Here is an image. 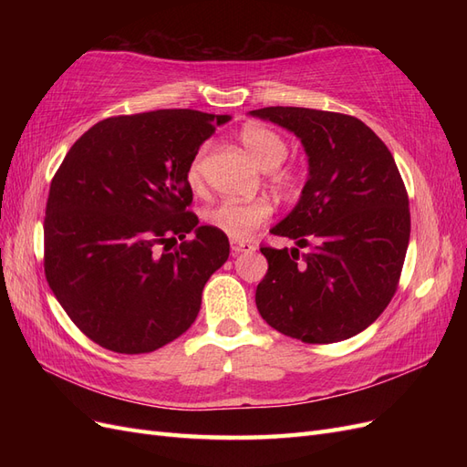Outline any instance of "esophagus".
<instances>
[{
    "label": "esophagus",
    "mask_w": 467,
    "mask_h": 467,
    "mask_svg": "<svg viewBox=\"0 0 467 467\" xmlns=\"http://www.w3.org/2000/svg\"><path fill=\"white\" fill-rule=\"evenodd\" d=\"M230 247H232V255H237V253L255 251V245H253L251 242H244V239H232Z\"/></svg>",
    "instance_id": "1"
}]
</instances>
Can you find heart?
Masks as SVG:
<instances>
[{
	"label": "heart",
	"mask_w": 467,
	"mask_h": 467,
	"mask_svg": "<svg viewBox=\"0 0 467 467\" xmlns=\"http://www.w3.org/2000/svg\"><path fill=\"white\" fill-rule=\"evenodd\" d=\"M239 138H242V144L251 155V160L255 161L263 171H273V169H276L285 161L288 153L285 138L276 134L275 130L266 129L263 124H245ZM201 165L202 155H199L189 167L187 179L192 189L201 185ZM271 212L273 208L266 201H223L206 212V222L212 228H216L218 232L232 239H244L253 230L259 228L261 223H265L268 216H271Z\"/></svg>",
	"instance_id": "b5f03b06"
}]
</instances>
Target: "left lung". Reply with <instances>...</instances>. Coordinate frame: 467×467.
<instances>
[{"instance_id":"left-lung-1","label":"left lung","mask_w":467,"mask_h":467,"mask_svg":"<svg viewBox=\"0 0 467 467\" xmlns=\"http://www.w3.org/2000/svg\"><path fill=\"white\" fill-rule=\"evenodd\" d=\"M249 115L300 138L307 155L300 199L271 228L296 247H261L268 273L255 292L259 314L304 343L345 341L372 325L398 290L411 234L398 165L355 117L304 107Z\"/></svg>"}]
</instances>
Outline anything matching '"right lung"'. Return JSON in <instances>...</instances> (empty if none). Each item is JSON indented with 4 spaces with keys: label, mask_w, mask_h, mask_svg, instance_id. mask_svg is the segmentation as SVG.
<instances>
[{
    "label": "right lung",
    "mask_w": 467,
    "mask_h": 467,
    "mask_svg": "<svg viewBox=\"0 0 467 467\" xmlns=\"http://www.w3.org/2000/svg\"><path fill=\"white\" fill-rule=\"evenodd\" d=\"M230 115L161 109L97 122L50 182L45 273L91 341L122 355L175 341L199 316L228 235L199 225L189 167ZM192 233L189 243L184 237ZM179 236L173 252L166 244ZM164 251H161V247Z\"/></svg>",
    "instance_id": "right-lung-1"
}]
</instances>
